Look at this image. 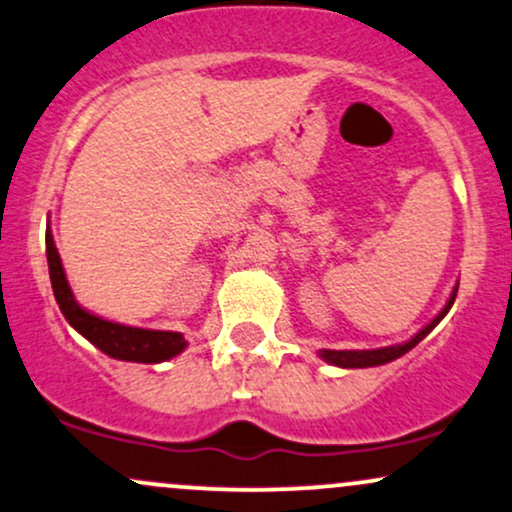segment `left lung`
<instances>
[{
    "label": "left lung",
    "instance_id": "1",
    "mask_svg": "<svg viewBox=\"0 0 512 512\" xmlns=\"http://www.w3.org/2000/svg\"><path fill=\"white\" fill-rule=\"evenodd\" d=\"M455 296H457V289L452 291L448 305H445V308L440 310L436 320L428 322L424 330L416 334V337H411L407 344L385 346V349H373V351H332V349H322L320 356L325 358L327 363H334V366H342V368H368V366H383V363H387V361H395V358L407 354L409 349H414V346L419 344L421 339H424L426 334L431 332L433 327H436L445 315H448V310L452 308V303H455Z\"/></svg>",
    "mask_w": 512,
    "mask_h": 512
}]
</instances>
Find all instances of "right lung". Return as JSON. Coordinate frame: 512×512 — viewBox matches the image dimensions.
<instances>
[{
	"instance_id": "obj_1",
	"label": "right lung",
	"mask_w": 512,
	"mask_h": 512,
	"mask_svg": "<svg viewBox=\"0 0 512 512\" xmlns=\"http://www.w3.org/2000/svg\"><path fill=\"white\" fill-rule=\"evenodd\" d=\"M45 248H48V267L52 291H55L57 303H60L62 315L67 317L69 325L103 354L120 358V361H137V363H161L166 358L178 356L185 349V339L180 332H156V330H139V327H125L117 322H108L103 317L86 313L79 303L74 301L72 289L64 276L62 260L57 255L52 233H45Z\"/></svg>"
}]
</instances>
